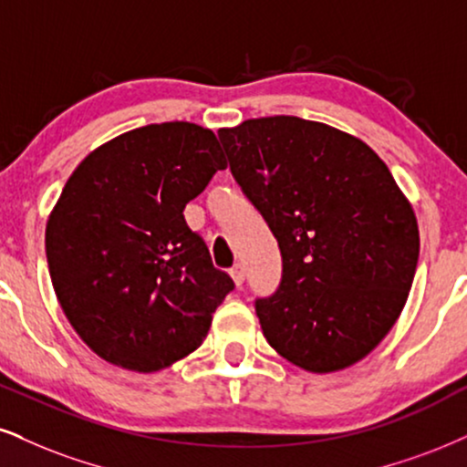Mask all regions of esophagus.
<instances>
[{"label": "esophagus", "mask_w": 467, "mask_h": 467, "mask_svg": "<svg viewBox=\"0 0 467 467\" xmlns=\"http://www.w3.org/2000/svg\"><path fill=\"white\" fill-rule=\"evenodd\" d=\"M229 273H232V277H234V281H235V285H243L244 284V266L243 264H235V266L229 270Z\"/></svg>", "instance_id": "34e87169"}]
</instances>
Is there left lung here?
I'll return each instance as SVG.
<instances>
[{
  "instance_id": "left-lung-1",
  "label": "left lung",
  "mask_w": 467,
  "mask_h": 467,
  "mask_svg": "<svg viewBox=\"0 0 467 467\" xmlns=\"http://www.w3.org/2000/svg\"><path fill=\"white\" fill-rule=\"evenodd\" d=\"M218 138L281 251L277 290L255 298L268 344L312 372L359 361L394 327L418 266V223L392 172L366 142L298 117Z\"/></svg>"
}]
</instances>
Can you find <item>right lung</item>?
I'll return each instance as SVG.
<instances>
[{
    "instance_id": "1",
    "label": "right lung",
    "mask_w": 467,
    "mask_h": 467,
    "mask_svg": "<svg viewBox=\"0 0 467 467\" xmlns=\"http://www.w3.org/2000/svg\"><path fill=\"white\" fill-rule=\"evenodd\" d=\"M224 166L210 130L172 120L106 142L62 188L45 232L51 284L110 364L155 372L190 355L235 287L183 218Z\"/></svg>"
}]
</instances>
